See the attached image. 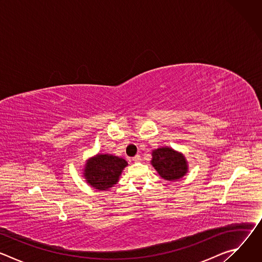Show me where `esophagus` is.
Here are the masks:
<instances>
[{
  "label": "esophagus",
  "instance_id": "obj_1",
  "mask_svg": "<svg viewBox=\"0 0 262 262\" xmlns=\"http://www.w3.org/2000/svg\"><path fill=\"white\" fill-rule=\"evenodd\" d=\"M133 161H134L135 163H139V162H141V157H140L139 155H137V156H135V157L133 158Z\"/></svg>",
  "mask_w": 262,
  "mask_h": 262
}]
</instances>
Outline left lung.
<instances>
[{
  "label": "left lung",
  "instance_id": "1",
  "mask_svg": "<svg viewBox=\"0 0 262 262\" xmlns=\"http://www.w3.org/2000/svg\"><path fill=\"white\" fill-rule=\"evenodd\" d=\"M151 165L162 178L169 181L180 179L188 172V162L184 156L170 147L154 150Z\"/></svg>",
  "mask_w": 262,
  "mask_h": 262
}]
</instances>
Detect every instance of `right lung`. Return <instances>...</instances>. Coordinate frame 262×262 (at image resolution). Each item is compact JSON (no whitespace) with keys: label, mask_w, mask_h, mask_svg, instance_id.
Masks as SVG:
<instances>
[{"label":"right lung","mask_w":262,"mask_h":262,"mask_svg":"<svg viewBox=\"0 0 262 262\" xmlns=\"http://www.w3.org/2000/svg\"><path fill=\"white\" fill-rule=\"evenodd\" d=\"M127 166V162L112 155H96L89 159L84 168V177L92 188L107 191L114 186Z\"/></svg>","instance_id":"right-lung-1"}]
</instances>
